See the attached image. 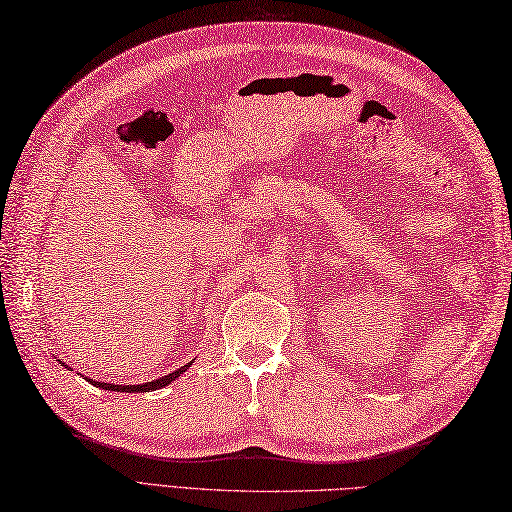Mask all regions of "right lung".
I'll use <instances>...</instances> for the list:
<instances>
[{
	"label": "right lung",
	"instance_id": "1",
	"mask_svg": "<svg viewBox=\"0 0 512 512\" xmlns=\"http://www.w3.org/2000/svg\"><path fill=\"white\" fill-rule=\"evenodd\" d=\"M61 365H65V363H61ZM65 367H68V365H65ZM189 367H191V363L182 365L180 369H176V372H171V374H167V376H162V378L151 380V383H143V385H116V383H99V380L88 378V376H85V380H88V383H92L94 387L105 389V391H125V394H145V391H156V389L167 387V385H169V383H173V380H176V378H178L182 372H187ZM70 369H72V367H70Z\"/></svg>",
	"mask_w": 512,
	"mask_h": 512
}]
</instances>
